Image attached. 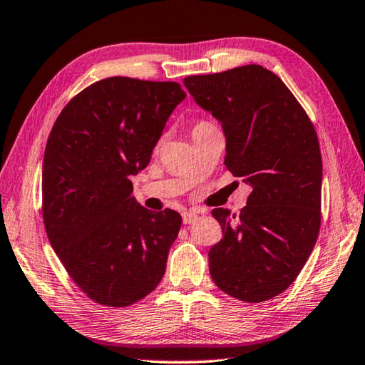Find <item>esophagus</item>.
<instances>
[{"label": "esophagus", "mask_w": 365, "mask_h": 365, "mask_svg": "<svg viewBox=\"0 0 365 365\" xmlns=\"http://www.w3.org/2000/svg\"><path fill=\"white\" fill-rule=\"evenodd\" d=\"M197 218V213L195 210H187L182 213V220H183V225H191L192 221Z\"/></svg>", "instance_id": "34e87169"}]
</instances>
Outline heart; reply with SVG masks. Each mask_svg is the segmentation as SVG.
<instances>
[{"instance_id": "1", "label": "heart", "mask_w": 365, "mask_h": 365, "mask_svg": "<svg viewBox=\"0 0 365 365\" xmlns=\"http://www.w3.org/2000/svg\"><path fill=\"white\" fill-rule=\"evenodd\" d=\"M210 126H213V125L210 123V121H207V120H199V121H196L195 126H192V133L201 131V130H205V128H210Z\"/></svg>"}]
</instances>
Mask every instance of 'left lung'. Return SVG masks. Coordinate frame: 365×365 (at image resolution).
<instances>
[{
  "label": "left lung",
  "instance_id": "1",
  "mask_svg": "<svg viewBox=\"0 0 365 365\" xmlns=\"http://www.w3.org/2000/svg\"><path fill=\"white\" fill-rule=\"evenodd\" d=\"M183 83L223 126L227 170L252 187L240 215L212 210L223 239L209 252L210 275L239 301H269L296 280L318 239L323 163L315 126L282 78L259 64Z\"/></svg>",
  "mask_w": 365,
  "mask_h": 365
}]
</instances>
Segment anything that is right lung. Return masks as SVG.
<instances>
[{
	"instance_id": "obj_1",
	"label": "right lung",
	"mask_w": 365,
	"mask_h": 365,
	"mask_svg": "<svg viewBox=\"0 0 365 365\" xmlns=\"http://www.w3.org/2000/svg\"><path fill=\"white\" fill-rule=\"evenodd\" d=\"M187 93L177 82L107 77L60 112L42 163V218L50 245L91 301L128 307L164 275L180 213L147 210L131 175L152 158Z\"/></svg>"
}]
</instances>
